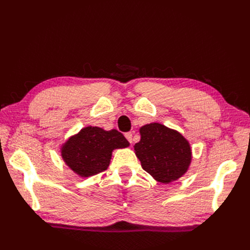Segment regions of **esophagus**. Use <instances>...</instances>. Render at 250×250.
<instances>
[{
	"label": "esophagus",
	"mask_w": 250,
	"mask_h": 250,
	"mask_svg": "<svg viewBox=\"0 0 250 250\" xmlns=\"http://www.w3.org/2000/svg\"><path fill=\"white\" fill-rule=\"evenodd\" d=\"M125 138L127 139V141L129 142L130 144L132 143V133L131 132H126L125 133Z\"/></svg>",
	"instance_id": "obj_1"
}]
</instances>
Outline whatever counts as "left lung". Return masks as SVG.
<instances>
[{"label":"left lung","mask_w":250,"mask_h":250,"mask_svg":"<svg viewBox=\"0 0 250 250\" xmlns=\"http://www.w3.org/2000/svg\"><path fill=\"white\" fill-rule=\"evenodd\" d=\"M141 141L134 145L142 168L155 180L170 184L188 171L192 161L188 142L178 131L160 123L140 128Z\"/></svg>","instance_id":"obj_1"}]
</instances>
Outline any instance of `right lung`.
<instances>
[{
	"label": "right lung",
	"instance_id": "1",
	"mask_svg": "<svg viewBox=\"0 0 250 250\" xmlns=\"http://www.w3.org/2000/svg\"><path fill=\"white\" fill-rule=\"evenodd\" d=\"M128 146L124 135L116 129L87 126L63 144L62 156L77 175L89 177L108 168L113 150Z\"/></svg>",
	"mask_w": 250,
	"mask_h": 250
}]
</instances>
